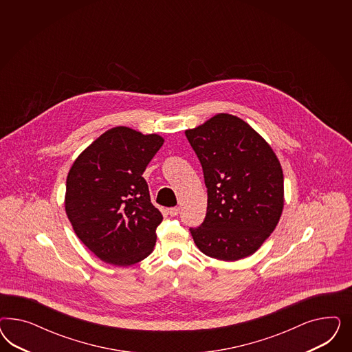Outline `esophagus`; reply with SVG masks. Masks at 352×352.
I'll return each instance as SVG.
<instances>
[{"mask_svg":"<svg viewBox=\"0 0 352 352\" xmlns=\"http://www.w3.org/2000/svg\"><path fill=\"white\" fill-rule=\"evenodd\" d=\"M179 212H181V208H179V206H175V208H170V209H168V213H169V215H171V217L178 215Z\"/></svg>","mask_w":352,"mask_h":352,"instance_id":"34e87169","label":"esophagus"}]
</instances>
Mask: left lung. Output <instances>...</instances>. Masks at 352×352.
Segmentation results:
<instances>
[{
    "instance_id": "left-lung-1",
    "label": "left lung",
    "mask_w": 352,
    "mask_h": 352,
    "mask_svg": "<svg viewBox=\"0 0 352 352\" xmlns=\"http://www.w3.org/2000/svg\"><path fill=\"white\" fill-rule=\"evenodd\" d=\"M203 166L208 209L190 228L205 256H252L276 228L284 208V175L271 146L244 120L218 113L186 130Z\"/></svg>"
}]
</instances>
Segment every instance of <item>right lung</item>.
<instances>
[{
	"label": "right lung",
	"instance_id": "1",
	"mask_svg": "<svg viewBox=\"0 0 352 352\" xmlns=\"http://www.w3.org/2000/svg\"><path fill=\"white\" fill-rule=\"evenodd\" d=\"M162 144L157 134L109 129L68 173L67 217L77 237L106 263L131 266L153 250L162 215L151 203L142 174Z\"/></svg>",
	"mask_w": 352,
	"mask_h": 352
}]
</instances>
